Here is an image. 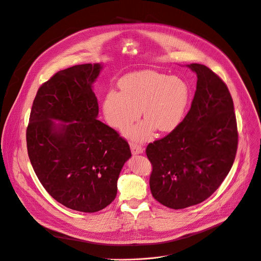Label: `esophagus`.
Returning a JSON list of instances; mask_svg holds the SVG:
<instances>
[{
    "label": "esophagus",
    "instance_id": "obj_1",
    "mask_svg": "<svg viewBox=\"0 0 261 261\" xmlns=\"http://www.w3.org/2000/svg\"><path fill=\"white\" fill-rule=\"evenodd\" d=\"M130 150H132L133 154H141L144 151V149L140 145H138V144H134V143L130 144Z\"/></svg>",
    "mask_w": 261,
    "mask_h": 261
}]
</instances>
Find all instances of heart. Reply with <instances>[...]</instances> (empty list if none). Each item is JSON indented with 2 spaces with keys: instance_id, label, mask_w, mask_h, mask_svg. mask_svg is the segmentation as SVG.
<instances>
[{
  "instance_id": "b5f03b06",
  "label": "heart",
  "mask_w": 261,
  "mask_h": 261,
  "mask_svg": "<svg viewBox=\"0 0 261 261\" xmlns=\"http://www.w3.org/2000/svg\"><path fill=\"white\" fill-rule=\"evenodd\" d=\"M120 93L110 91L103 100L102 112L108 124L124 129L135 122L142 111L145 120L124 130L135 142L149 140L154 129L169 133L181 122L189 103L188 84L176 76L154 70L129 73L119 82Z\"/></svg>"
}]
</instances>
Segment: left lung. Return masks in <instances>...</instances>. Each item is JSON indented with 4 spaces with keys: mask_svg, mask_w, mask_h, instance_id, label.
<instances>
[{
    "mask_svg": "<svg viewBox=\"0 0 261 261\" xmlns=\"http://www.w3.org/2000/svg\"><path fill=\"white\" fill-rule=\"evenodd\" d=\"M188 67L197 74L190 111L175 129L146 148L152 165L151 194L172 210L211 197L228 175L238 150L233 100L226 84L205 65Z\"/></svg>",
    "mask_w": 261,
    "mask_h": 261,
    "instance_id": "1",
    "label": "left lung"
}]
</instances>
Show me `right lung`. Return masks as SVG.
<instances>
[{
	"mask_svg": "<svg viewBox=\"0 0 261 261\" xmlns=\"http://www.w3.org/2000/svg\"><path fill=\"white\" fill-rule=\"evenodd\" d=\"M101 68L81 64L54 74L39 87L27 127L28 154L39 181L56 201L82 213L112 203L132 156L126 140L96 119L92 84Z\"/></svg>",
	"mask_w": 261,
	"mask_h": 261,
	"instance_id": "obj_1",
	"label": "right lung"
}]
</instances>
